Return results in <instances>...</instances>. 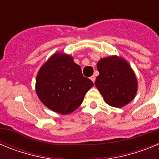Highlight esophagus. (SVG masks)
<instances>
[{
  "label": "esophagus",
  "mask_w": 159,
  "mask_h": 159,
  "mask_svg": "<svg viewBox=\"0 0 159 159\" xmlns=\"http://www.w3.org/2000/svg\"><path fill=\"white\" fill-rule=\"evenodd\" d=\"M90 79H91V80H92V82L94 83L95 81V75H92V76H91V78H90Z\"/></svg>",
  "instance_id": "obj_1"
}]
</instances>
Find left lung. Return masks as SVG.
I'll use <instances>...</instances> for the list:
<instances>
[{"mask_svg": "<svg viewBox=\"0 0 159 159\" xmlns=\"http://www.w3.org/2000/svg\"><path fill=\"white\" fill-rule=\"evenodd\" d=\"M97 69L99 75L95 85L108 105L123 107L134 99L138 91L137 77L127 60L117 56L101 58Z\"/></svg>", "mask_w": 159, "mask_h": 159, "instance_id": "8db88e82", "label": "left lung"}]
</instances>
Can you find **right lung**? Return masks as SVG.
I'll return each mask as SVG.
<instances>
[{"label": "right lung", "instance_id": "add662e5", "mask_svg": "<svg viewBox=\"0 0 159 159\" xmlns=\"http://www.w3.org/2000/svg\"><path fill=\"white\" fill-rule=\"evenodd\" d=\"M93 82L82 75L80 66L71 55L54 53L40 67L36 79V92L44 106L68 115L80 106Z\"/></svg>", "mask_w": 159, "mask_h": 159}]
</instances>
